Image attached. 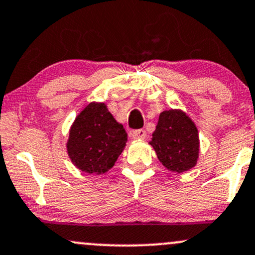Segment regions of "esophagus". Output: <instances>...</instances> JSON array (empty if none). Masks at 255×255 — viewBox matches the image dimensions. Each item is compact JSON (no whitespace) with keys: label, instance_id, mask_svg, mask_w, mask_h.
Here are the masks:
<instances>
[{"label":"esophagus","instance_id":"obj_1","mask_svg":"<svg viewBox=\"0 0 255 255\" xmlns=\"http://www.w3.org/2000/svg\"><path fill=\"white\" fill-rule=\"evenodd\" d=\"M133 139H145L146 138V132L144 129H135L132 132Z\"/></svg>","mask_w":255,"mask_h":255}]
</instances>
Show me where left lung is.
Masks as SVG:
<instances>
[{
    "instance_id": "obj_1",
    "label": "left lung",
    "mask_w": 255,
    "mask_h": 255,
    "mask_svg": "<svg viewBox=\"0 0 255 255\" xmlns=\"http://www.w3.org/2000/svg\"><path fill=\"white\" fill-rule=\"evenodd\" d=\"M150 145L162 164L172 172L183 173L196 166L200 151L195 123L180 110L161 113Z\"/></svg>"
}]
</instances>
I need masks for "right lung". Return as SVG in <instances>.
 I'll use <instances>...</instances> for the list:
<instances>
[{"instance_id": "1", "label": "right lung", "mask_w": 255, "mask_h": 255, "mask_svg": "<svg viewBox=\"0 0 255 255\" xmlns=\"http://www.w3.org/2000/svg\"><path fill=\"white\" fill-rule=\"evenodd\" d=\"M126 142L125 128L109 113L104 103H91L72 123L66 147L78 169L103 174L113 168Z\"/></svg>"}]
</instances>
